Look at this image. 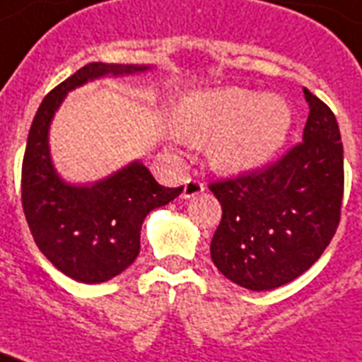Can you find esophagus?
Masks as SVG:
<instances>
[{
  "label": "esophagus",
  "instance_id": "34e87169",
  "mask_svg": "<svg viewBox=\"0 0 362 362\" xmlns=\"http://www.w3.org/2000/svg\"><path fill=\"white\" fill-rule=\"evenodd\" d=\"M204 192V184L201 180H195V178H187L186 184H184V192H182V197L189 199L195 197L199 193Z\"/></svg>",
  "mask_w": 362,
  "mask_h": 362
}]
</instances>
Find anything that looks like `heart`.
Listing matches in <instances>:
<instances>
[{
    "label": "heart",
    "mask_w": 362,
    "mask_h": 362,
    "mask_svg": "<svg viewBox=\"0 0 362 362\" xmlns=\"http://www.w3.org/2000/svg\"><path fill=\"white\" fill-rule=\"evenodd\" d=\"M291 127L281 98L244 88L189 93L178 109V129L187 141L210 144V161L226 173H247L269 161Z\"/></svg>",
    "instance_id": "heart-1"
}]
</instances>
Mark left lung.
I'll use <instances>...</instances> for the list:
<instances>
[{
    "label": "left lung",
    "instance_id": "1",
    "mask_svg": "<svg viewBox=\"0 0 362 362\" xmlns=\"http://www.w3.org/2000/svg\"><path fill=\"white\" fill-rule=\"evenodd\" d=\"M310 115L303 142L278 161L212 182L221 221L210 255L221 274L252 291L286 286L325 252L340 223L344 146L338 122L304 88Z\"/></svg>",
    "mask_w": 362,
    "mask_h": 362
}]
</instances>
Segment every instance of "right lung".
<instances>
[{"mask_svg":"<svg viewBox=\"0 0 362 362\" xmlns=\"http://www.w3.org/2000/svg\"><path fill=\"white\" fill-rule=\"evenodd\" d=\"M148 65L93 62L65 78L42 99L31 122L22 161V209L37 247L65 276L101 284L124 272L141 250L148 212L170 203L180 187L159 186L150 170L133 161L92 186L59 178L48 150V127L67 92L107 75H133Z\"/></svg>","mask_w":362,"mask_h":362,"instance_id":"add662e5","label":"right lung"}]
</instances>
